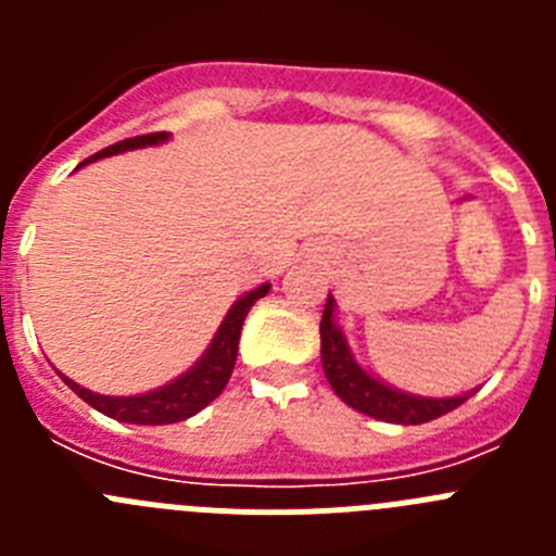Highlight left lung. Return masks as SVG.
I'll use <instances>...</instances> for the list:
<instances>
[{"label": "left lung", "mask_w": 556, "mask_h": 556, "mask_svg": "<svg viewBox=\"0 0 556 556\" xmlns=\"http://www.w3.org/2000/svg\"><path fill=\"white\" fill-rule=\"evenodd\" d=\"M320 358L323 370H326L328 384L337 392L348 406H353L362 415H370L376 420H387V424L397 426H420L437 420V417L448 415L456 406H462L473 395L476 390L465 392V395L454 397H426L412 395V392L397 390V387L387 384L378 376L367 372L358 365L353 356L351 345H348L345 331L337 323V301L333 294H328L326 312L320 320Z\"/></svg>", "instance_id": "obj_1"}]
</instances>
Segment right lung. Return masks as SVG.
<instances>
[{
	"mask_svg": "<svg viewBox=\"0 0 556 556\" xmlns=\"http://www.w3.org/2000/svg\"><path fill=\"white\" fill-rule=\"evenodd\" d=\"M166 139H169V132H150V136L125 139L119 141V144L100 150L97 155L83 161L80 166L91 164V161L111 159L116 152L164 144ZM80 166H77V169H80ZM269 287H273V283H262V287L244 292L242 298L228 308L225 320L219 323L217 333H214V339L208 342L203 356H200L189 370L180 372L178 378H172L169 384L155 387V390L141 392V395H100V392L86 390V387H80L77 381L66 378L63 372H58V376H61L63 384L72 392H77L88 406H94L97 412L113 417V420L136 426L180 424L186 417L198 415L200 409H205V406L225 390L236 365V351H239V333H242L244 317H248L250 306L269 292Z\"/></svg>",
	"mask_w": 556,
	"mask_h": 556,
	"instance_id": "obj_1",
	"label": "right lung"
}]
</instances>
